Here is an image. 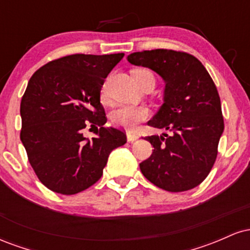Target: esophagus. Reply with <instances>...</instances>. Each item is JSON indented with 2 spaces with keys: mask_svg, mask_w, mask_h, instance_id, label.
I'll list each match as a JSON object with an SVG mask.
<instances>
[{
  "mask_svg": "<svg viewBox=\"0 0 250 250\" xmlns=\"http://www.w3.org/2000/svg\"><path fill=\"white\" fill-rule=\"evenodd\" d=\"M137 139H139V135L133 133V131H128V133H127L128 142H134V141H136Z\"/></svg>",
  "mask_w": 250,
  "mask_h": 250,
  "instance_id": "34e87169",
  "label": "esophagus"
}]
</instances>
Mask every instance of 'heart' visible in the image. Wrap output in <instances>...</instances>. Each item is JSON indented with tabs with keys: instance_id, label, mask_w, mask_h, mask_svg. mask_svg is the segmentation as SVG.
Instances as JSON below:
<instances>
[{
	"instance_id": "b5f03b06",
	"label": "heart",
	"mask_w": 250,
	"mask_h": 250,
	"mask_svg": "<svg viewBox=\"0 0 250 250\" xmlns=\"http://www.w3.org/2000/svg\"><path fill=\"white\" fill-rule=\"evenodd\" d=\"M133 75L139 83L141 84L146 80H151L155 82L154 75L151 71L147 69H136L133 71ZM102 100H105V91L102 90ZM148 116V109L145 107H135V105H122L115 109L111 113V121L116 125H121L123 128L134 129L137 123H140Z\"/></svg>"
}]
</instances>
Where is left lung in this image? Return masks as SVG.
<instances>
[{
	"instance_id": "obj_1",
	"label": "left lung",
	"mask_w": 250,
	"mask_h": 250,
	"mask_svg": "<svg viewBox=\"0 0 250 250\" xmlns=\"http://www.w3.org/2000/svg\"><path fill=\"white\" fill-rule=\"evenodd\" d=\"M127 60L159 74L166 84L162 105L148 125L166 129L169 135L145 137L154 149L140 163L142 174L168 191L195 188L213 167L225 129L213 80L205 65L187 53L145 50L130 54Z\"/></svg>"
}]
</instances>
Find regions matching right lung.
Returning a JSON list of instances; mask_svg holds the SVG:
<instances>
[{
	"instance_id": "right-lung-1",
	"label": "right lung",
	"mask_w": 250,
	"mask_h": 250,
	"mask_svg": "<svg viewBox=\"0 0 250 250\" xmlns=\"http://www.w3.org/2000/svg\"><path fill=\"white\" fill-rule=\"evenodd\" d=\"M125 54H75L34 73L21 101V141L34 171L50 190L73 195L100 180L108 156L127 142L123 131L104 127L100 93ZM99 125L90 140L82 130Z\"/></svg>"
}]
</instances>
